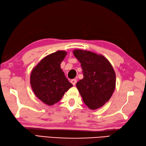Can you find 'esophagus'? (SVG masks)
Here are the masks:
<instances>
[{
    "label": "esophagus",
    "mask_w": 146,
    "mask_h": 146,
    "mask_svg": "<svg viewBox=\"0 0 146 146\" xmlns=\"http://www.w3.org/2000/svg\"><path fill=\"white\" fill-rule=\"evenodd\" d=\"M71 83H72L74 86H75L76 84V83H77V80L76 79H72V80H71Z\"/></svg>",
    "instance_id": "1"
}]
</instances>
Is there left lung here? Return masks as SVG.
Here are the masks:
<instances>
[{
  "mask_svg": "<svg viewBox=\"0 0 146 146\" xmlns=\"http://www.w3.org/2000/svg\"><path fill=\"white\" fill-rule=\"evenodd\" d=\"M74 56L81 65L84 78L76 84L83 101L90 109H97L109 101L115 88V71L102 55L76 49Z\"/></svg>",
  "mask_w": 146,
  "mask_h": 146,
  "instance_id": "1",
  "label": "left lung"
}]
</instances>
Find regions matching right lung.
Listing matches in <instances>:
<instances>
[{"instance_id": "1", "label": "right lung", "mask_w": 146, "mask_h": 146, "mask_svg": "<svg viewBox=\"0 0 146 146\" xmlns=\"http://www.w3.org/2000/svg\"><path fill=\"white\" fill-rule=\"evenodd\" d=\"M66 55L64 50L48 55L31 72L30 81L32 90L38 99L48 106L59 102L65 92L73 86L60 68Z\"/></svg>"}]
</instances>
